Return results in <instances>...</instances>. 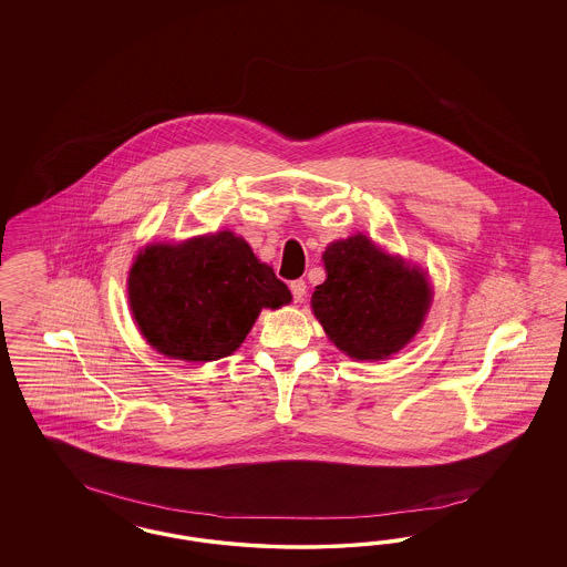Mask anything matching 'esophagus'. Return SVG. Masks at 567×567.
Here are the masks:
<instances>
[{
    "label": "esophagus",
    "mask_w": 567,
    "mask_h": 567,
    "mask_svg": "<svg viewBox=\"0 0 567 567\" xmlns=\"http://www.w3.org/2000/svg\"><path fill=\"white\" fill-rule=\"evenodd\" d=\"M291 292L295 303H301V301L306 299V292H308V285H306V280H292Z\"/></svg>",
    "instance_id": "34e87169"
}]
</instances>
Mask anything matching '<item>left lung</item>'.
I'll list each match as a JSON object with an SVG mask.
<instances>
[{"label": "left lung", "instance_id": "8db88e82", "mask_svg": "<svg viewBox=\"0 0 567 567\" xmlns=\"http://www.w3.org/2000/svg\"><path fill=\"white\" fill-rule=\"evenodd\" d=\"M327 280L311 295L328 339L353 360H386L412 341L432 303L429 275L365 235L330 243Z\"/></svg>", "mask_w": 567, "mask_h": 567}]
</instances>
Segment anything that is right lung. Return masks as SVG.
<instances>
[{
  "label": "right lung",
  "mask_w": 567,
  "mask_h": 567,
  "mask_svg": "<svg viewBox=\"0 0 567 567\" xmlns=\"http://www.w3.org/2000/svg\"><path fill=\"white\" fill-rule=\"evenodd\" d=\"M291 291L245 239L230 230L183 243H150L128 272V303L157 353L214 361L245 341L264 308L291 303Z\"/></svg>",
  "instance_id": "obj_1"
}]
</instances>
